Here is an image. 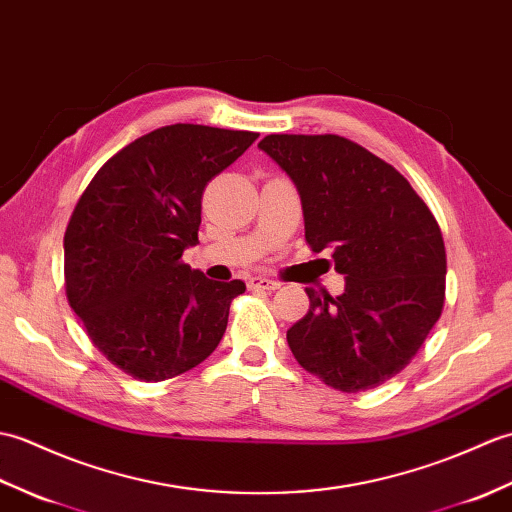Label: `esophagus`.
<instances>
[{
	"label": "esophagus",
	"mask_w": 512,
	"mask_h": 512,
	"mask_svg": "<svg viewBox=\"0 0 512 512\" xmlns=\"http://www.w3.org/2000/svg\"><path fill=\"white\" fill-rule=\"evenodd\" d=\"M247 287L256 289V291H276V289H280V282L265 278V276H252L247 280Z\"/></svg>",
	"instance_id": "obj_1"
}]
</instances>
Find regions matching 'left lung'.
Masks as SVG:
<instances>
[{
  "label": "left lung",
  "instance_id": "8db88e82",
  "mask_svg": "<svg viewBox=\"0 0 512 512\" xmlns=\"http://www.w3.org/2000/svg\"><path fill=\"white\" fill-rule=\"evenodd\" d=\"M258 149L298 190L304 236L331 249L337 298L306 289L309 313L287 331L302 368L342 392L377 388L423 346L445 304L440 227L399 170L339 135H267Z\"/></svg>",
  "mask_w": 512,
  "mask_h": 512
}]
</instances>
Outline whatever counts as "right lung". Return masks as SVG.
Instances as JSON below:
<instances>
[{
  "label": "right lung",
  "instance_id": "obj_1",
  "mask_svg": "<svg viewBox=\"0 0 512 512\" xmlns=\"http://www.w3.org/2000/svg\"><path fill=\"white\" fill-rule=\"evenodd\" d=\"M258 133L170 124L124 146L78 199L65 230V289L94 346L140 381H164L210 357L243 280L181 263L199 243L208 181Z\"/></svg>",
  "mask_w": 512,
  "mask_h": 512
}]
</instances>
